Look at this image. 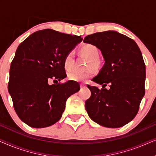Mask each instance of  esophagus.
<instances>
[{
	"instance_id": "34e87169",
	"label": "esophagus",
	"mask_w": 156,
	"mask_h": 156,
	"mask_svg": "<svg viewBox=\"0 0 156 156\" xmlns=\"http://www.w3.org/2000/svg\"><path fill=\"white\" fill-rule=\"evenodd\" d=\"M80 87H81V88H85V87H86V85L84 84H81Z\"/></svg>"
}]
</instances>
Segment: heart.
Masks as SVG:
<instances>
[{"mask_svg": "<svg viewBox=\"0 0 156 156\" xmlns=\"http://www.w3.org/2000/svg\"><path fill=\"white\" fill-rule=\"evenodd\" d=\"M80 52L82 55L86 56L89 59V67L91 65L96 67L98 65V57H99V50L95 45L92 44H84L80 48ZM74 60V54L72 52H69L65 55L63 61L64 67L66 70L69 71L72 68ZM94 74L93 70L89 69L84 72H77L76 71H71L67 74V77L69 80L74 82H84L88 79L92 77Z\"/></svg>", "mask_w": 156, "mask_h": 156, "instance_id": "1", "label": "heart"}]
</instances>
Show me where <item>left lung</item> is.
I'll list each match as a JSON object with an SVG mask.
<instances>
[{"mask_svg":"<svg viewBox=\"0 0 156 156\" xmlns=\"http://www.w3.org/2000/svg\"><path fill=\"white\" fill-rule=\"evenodd\" d=\"M83 42L99 48L105 60L93 79L103 88L87 86L91 93L85 102L89 116L103 126H123L135 118L145 94L146 65L141 52L133 40L116 31L87 35ZM108 83L110 88L106 90Z\"/></svg>","mask_w":156,"mask_h":156,"instance_id":"1","label":"left lung"}]
</instances>
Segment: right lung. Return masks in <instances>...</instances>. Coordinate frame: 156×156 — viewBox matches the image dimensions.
Masks as SVG:
<instances>
[{
  "label": "right lung",
  "instance_id": "obj_1",
  "mask_svg": "<svg viewBox=\"0 0 156 156\" xmlns=\"http://www.w3.org/2000/svg\"><path fill=\"white\" fill-rule=\"evenodd\" d=\"M82 40L81 36L45 29L19 44L10 65L8 91L17 115L30 126L44 128L57 122L67 99L80 89L77 82L58 81L67 76L65 55ZM50 78L56 84L49 85Z\"/></svg>",
  "mask_w": 156,
  "mask_h": 156
}]
</instances>
